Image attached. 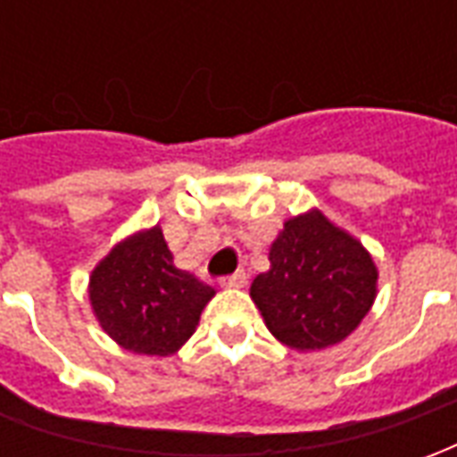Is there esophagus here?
Returning a JSON list of instances; mask_svg holds the SVG:
<instances>
[{
	"instance_id": "esophagus-1",
	"label": "esophagus",
	"mask_w": 457,
	"mask_h": 457,
	"mask_svg": "<svg viewBox=\"0 0 457 457\" xmlns=\"http://www.w3.org/2000/svg\"><path fill=\"white\" fill-rule=\"evenodd\" d=\"M225 288H242L245 284H247V274L242 271V269H237L235 274H229V277H225L222 281H220Z\"/></svg>"
}]
</instances>
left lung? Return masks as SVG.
I'll list each match as a JSON object with an SVG mask.
<instances>
[{"mask_svg": "<svg viewBox=\"0 0 457 457\" xmlns=\"http://www.w3.org/2000/svg\"><path fill=\"white\" fill-rule=\"evenodd\" d=\"M377 264L357 237L311 208L269 247V271L249 288L269 333L298 353L343 343L377 298Z\"/></svg>", "mask_w": 457, "mask_h": 457, "instance_id": "8db88e82", "label": "left lung"}]
</instances>
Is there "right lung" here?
<instances>
[{
	"label": "right lung",
	"instance_id": "add662e5",
	"mask_svg": "<svg viewBox=\"0 0 457 457\" xmlns=\"http://www.w3.org/2000/svg\"><path fill=\"white\" fill-rule=\"evenodd\" d=\"M90 306L114 343L169 357L186 345L215 288L173 264L159 225L117 242L90 274Z\"/></svg>",
	"mask_w": 457,
	"mask_h": 457
}]
</instances>
